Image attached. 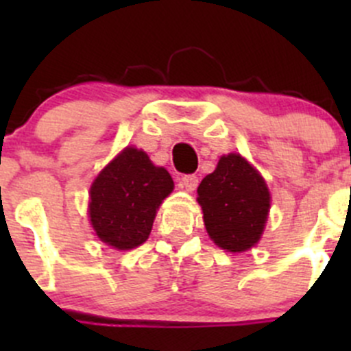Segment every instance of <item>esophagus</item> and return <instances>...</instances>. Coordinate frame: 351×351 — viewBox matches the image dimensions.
Here are the masks:
<instances>
[{
    "mask_svg": "<svg viewBox=\"0 0 351 351\" xmlns=\"http://www.w3.org/2000/svg\"><path fill=\"white\" fill-rule=\"evenodd\" d=\"M197 185H198V176L197 175H185V176H182V186H183V189L189 190V192L195 190Z\"/></svg>",
    "mask_w": 351,
    "mask_h": 351,
    "instance_id": "34e87169",
    "label": "esophagus"
}]
</instances>
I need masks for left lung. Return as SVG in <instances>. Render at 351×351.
Instances as JSON below:
<instances>
[{
  "mask_svg": "<svg viewBox=\"0 0 351 351\" xmlns=\"http://www.w3.org/2000/svg\"><path fill=\"white\" fill-rule=\"evenodd\" d=\"M197 193L205 229L217 246L239 253L260 241L270 210V192L243 156H222Z\"/></svg>",
  "mask_w": 351,
  "mask_h": 351,
  "instance_id": "8db88e82",
  "label": "left lung"
}]
</instances>
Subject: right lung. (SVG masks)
I'll list each match as a JSON object with an SVG mask.
<instances>
[{
    "instance_id": "add662e5",
    "label": "right lung",
    "mask_w": 351,
    "mask_h": 351,
    "mask_svg": "<svg viewBox=\"0 0 351 351\" xmlns=\"http://www.w3.org/2000/svg\"><path fill=\"white\" fill-rule=\"evenodd\" d=\"M173 180L144 151L125 147L97 176L90 190V219L98 238L132 250L149 238L156 208L171 193Z\"/></svg>"
}]
</instances>
